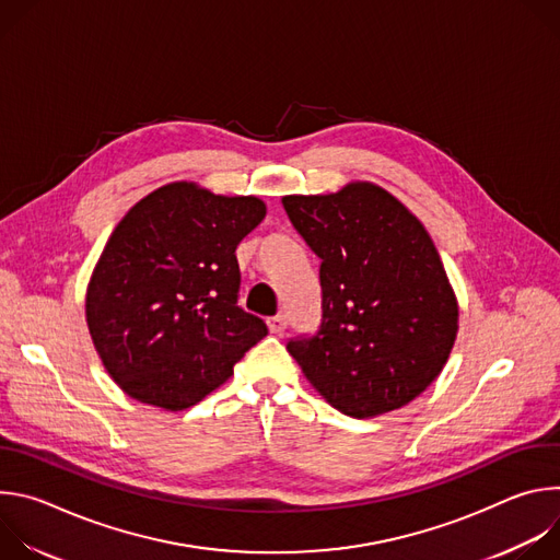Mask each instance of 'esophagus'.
Wrapping results in <instances>:
<instances>
[{
	"label": "esophagus",
	"instance_id": "obj_1",
	"mask_svg": "<svg viewBox=\"0 0 560 560\" xmlns=\"http://www.w3.org/2000/svg\"><path fill=\"white\" fill-rule=\"evenodd\" d=\"M268 328L272 335H283V330L288 328V316L285 314H277L272 318H268Z\"/></svg>",
	"mask_w": 560,
	"mask_h": 560
}]
</instances>
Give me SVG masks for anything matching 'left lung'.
<instances>
[{
	"label": "left lung",
	"instance_id": "left-lung-1",
	"mask_svg": "<svg viewBox=\"0 0 560 560\" xmlns=\"http://www.w3.org/2000/svg\"><path fill=\"white\" fill-rule=\"evenodd\" d=\"M281 203L322 259V326L290 339L288 352L348 417L408 406L441 374L458 332V303L428 230L368 182Z\"/></svg>",
	"mask_w": 560,
	"mask_h": 560
}]
</instances>
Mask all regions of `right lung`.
Wrapping results in <instances>:
<instances>
[{"instance_id":"add662e5","label":"right lung","mask_w":560,"mask_h":560,"mask_svg":"<svg viewBox=\"0 0 560 560\" xmlns=\"http://www.w3.org/2000/svg\"><path fill=\"white\" fill-rule=\"evenodd\" d=\"M266 217L257 197L192 182L156 188L113 230L86 292L95 350L132 398L171 412L232 376L268 328L236 305V246Z\"/></svg>"}]
</instances>
